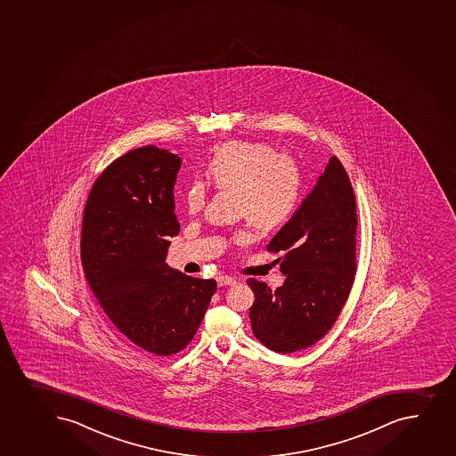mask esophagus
<instances>
[{"mask_svg": "<svg viewBox=\"0 0 456 456\" xmlns=\"http://www.w3.org/2000/svg\"><path fill=\"white\" fill-rule=\"evenodd\" d=\"M216 284H218V287H227V285H235L236 281L232 276H218Z\"/></svg>", "mask_w": 456, "mask_h": 456, "instance_id": "obj_1", "label": "esophagus"}]
</instances>
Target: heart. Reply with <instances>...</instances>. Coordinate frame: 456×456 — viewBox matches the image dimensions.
Listing matches in <instances>:
<instances>
[{"mask_svg":"<svg viewBox=\"0 0 456 456\" xmlns=\"http://www.w3.org/2000/svg\"><path fill=\"white\" fill-rule=\"evenodd\" d=\"M205 175L216 190L235 191L238 214L262 231H271L289 220L302 191V174L294 158L245 141L221 145L207 163ZM184 202L189 214L202 211L207 203L205 185L191 183L185 190ZM235 240L245 244L249 235L240 232Z\"/></svg>","mask_w":456,"mask_h":456,"instance_id":"obj_1","label":"heart"}]
</instances>
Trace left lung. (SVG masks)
Listing matches in <instances>:
<instances>
[{
    "instance_id": "obj_1",
    "label": "left lung",
    "mask_w": 456,
    "mask_h": 456,
    "mask_svg": "<svg viewBox=\"0 0 456 456\" xmlns=\"http://www.w3.org/2000/svg\"><path fill=\"white\" fill-rule=\"evenodd\" d=\"M356 202L336 156L289 223L267 245L278 258L284 284L273 289L247 281L256 300L253 333L265 346L291 354L312 346L333 327L356 273Z\"/></svg>"
}]
</instances>
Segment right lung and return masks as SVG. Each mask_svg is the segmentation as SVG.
<instances>
[{
  "label": "right lung",
  "instance_id": "add662e5",
  "mask_svg": "<svg viewBox=\"0 0 456 456\" xmlns=\"http://www.w3.org/2000/svg\"><path fill=\"white\" fill-rule=\"evenodd\" d=\"M181 158L145 145L114 160L95 181L83 214L87 282L118 331L153 355L183 351L202 322L214 280L167 266L178 235L174 184Z\"/></svg>",
  "mask_w": 456,
  "mask_h": 456
}]
</instances>
